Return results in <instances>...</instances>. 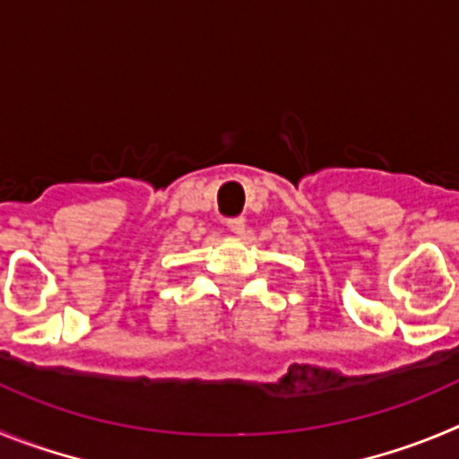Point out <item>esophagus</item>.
Returning <instances> with one entry per match:
<instances>
[{"mask_svg": "<svg viewBox=\"0 0 459 459\" xmlns=\"http://www.w3.org/2000/svg\"><path fill=\"white\" fill-rule=\"evenodd\" d=\"M226 226H229V230H233V233H245V220L242 217H230V220H226Z\"/></svg>", "mask_w": 459, "mask_h": 459, "instance_id": "esophagus-1", "label": "esophagus"}]
</instances>
